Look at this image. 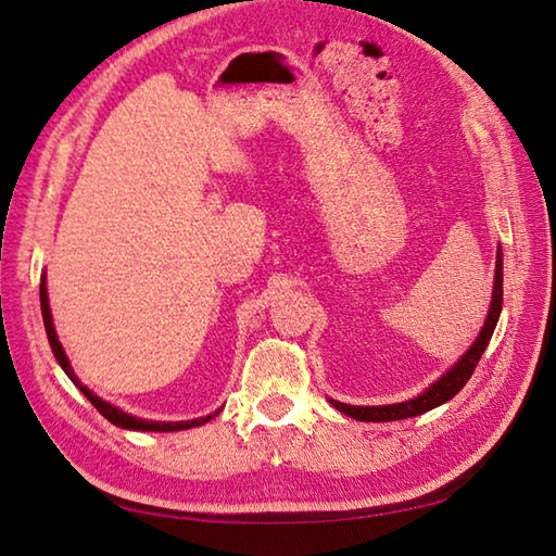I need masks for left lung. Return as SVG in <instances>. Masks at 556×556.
<instances>
[{
	"label": "left lung",
	"mask_w": 556,
	"mask_h": 556,
	"mask_svg": "<svg viewBox=\"0 0 556 556\" xmlns=\"http://www.w3.org/2000/svg\"><path fill=\"white\" fill-rule=\"evenodd\" d=\"M502 248L497 251V269H494V291H492V303H490V313H488V320L485 327L480 329L478 339L473 341V346H470L464 356H460L454 368H448L440 380L434 384H430L425 389L422 394L413 396L408 401H401V404H389V406H349V404H341V401H332V406L337 410L344 413V416L353 418V420H363V422H387V420H404V418H413V416H420V413H428L437 406L446 404L448 399H454L464 384L470 380V375H473L478 361L482 358V353H485L490 339L494 334V327H497L500 320V313H502Z\"/></svg>",
	"instance_id": "obj_1"
}]
</instances>
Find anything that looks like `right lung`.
Returning a JSON list of instances; mask_svg holds the SVG:
<instances>
[{
  "mask_svg": "<svg viewBox=\"0 0 556 556\" xmlns=\"http://www.w3.org/2000/svg\"><path fill=\"white\" fill-rule=\"evenodd\" d=\"M40 308H42V320H45V332H47V339H50V346H52V353H54V358L59 361V365H62V370L68 375V380L74 382L83 394L88 396V401L92 406H96L104 418H108L110 422H114L116 428H124V430H143V432H174V430H188V428H198V425H203V422H207V420H212L217 416L219 410H215V413H210V416H205V418H195V420H181V422H157V420H146V418H136V416H128V413H124L122 408H116V406H112L110 401H104V399H100L98 394H92L90 389L83 384L78 377H76V372H74V368H71V363H68V358H66V353H64V349H62V344H59V339H56V332H54V323H52V313H50V301H47V281H45V277L40 279Z\"/></svg>",
  "mask_w": 556,
  "mask_h": 556,
  "instance_id": "add662e5",
  "label": "right lung"
}]
</instances>
